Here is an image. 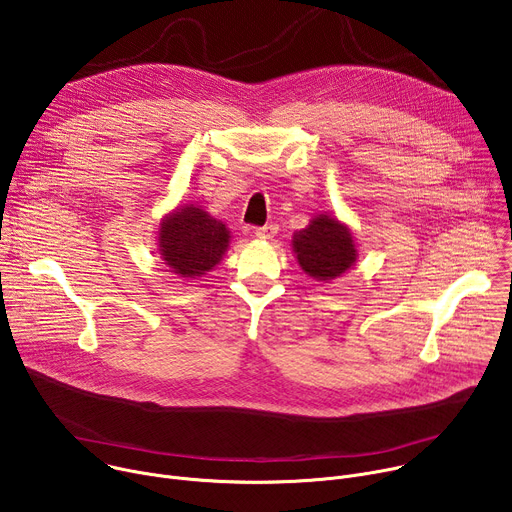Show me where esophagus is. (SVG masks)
<instances>
[{
    "instance_id": "obj_1",
    "label": "esophagus",
    "mask_w": 512,
    "mask_h": 512,
    "mask_svg": "<svg viewBox=\"0 0 512 512\" xmlns=\"http://www.w3.org/2000/svg\"><path fill=\"white\" fill-rule=\"evenodd\" d=\"M275 233H277V227H273V225H265V227H261V229H257V231H255V237H257V239H261V241H271V239L275 237Z\"/></svg>"
}]
</instances>
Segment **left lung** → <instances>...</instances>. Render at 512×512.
<instances>
[{"label": "left lung", "mask_w": 512, "mask_h": 512, "mask_svg": "<svg viewBox=\"0 0 512 512\" xmlns=\"http://www.w3.org/2000/svg\"><path fill=\"white\" fill-rule=\"evenodd\" d=\"M300 267L316 281L342 277L358 257V249L348 225L332 214H316L310 225L291 239Z\"/></svg>", "instance_id": "obj_1"}]
</instances>
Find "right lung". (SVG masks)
<instances>
[{"instance_id":"obj_1","label":"right lung","mask_w":512,"mask_h":512,"mask_svg":"<svg viewBox=\"0 0 512 512\" xmlns=\"http://www.w3.org/2000/svg\"><path fill=\"white\" fill-rule=\"evenodd\" d=\"M231 231L198 204H182L168 212L158 229V251L168 269L184 279L204 277L221 263Z\"/></svg>"}]
</instances>
